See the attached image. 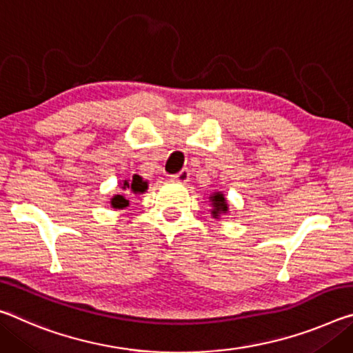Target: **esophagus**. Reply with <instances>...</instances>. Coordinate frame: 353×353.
Wrapping results in <instances>:
<instances>
[{
	"label": "esophagus",
	"instance_id": "obj_1",
	"mask_svg": "<svg viewBox=\"0 0 353 353\" xmlns=\"http://www.w3.org/2000/svg\"><path fill=\"white\" fill-rule=\"evenodd\" d=\"M171 181L172 182H177V183H187L190 181V171L188 170H182L181 172H177V174L171 176Z\"/></svg>",
	"mask_w": 353,
	"mask_h": 353
}]
</instances>
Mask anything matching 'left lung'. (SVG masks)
Listing matches in <instances>:
<instances>
[{
	"label": "left lung",
	"instance_id": "1",
	"mask_svg": "<svg viewBox=\"0 0 353 353\" xmlns=\"http://www.w3.org/2000/svg\"><path fill=\"white\" fill-rule=\"evenodd\" d=\"M209 203H210V214L212 218H216L220 220L221 215H225L229 212V205H228V199L225 198V193L223 192H214L209 196Z\"/></svg>",
	"mask_w": 353,
	"mask_h": 353
}]
</instances>
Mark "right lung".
<instances>
[{"label": "right lung", "mask_w": 353, "mask_h": 353, "mask_svg": "<svg viewBox=\"0 0 353 353\" xmlns=\"http://www.w3.org/2000/svg\"><path fill=\"white\" fill-rule=\"evenodd\" d=\"M148 187H149V182L144 181V179L138 174H133L132 179H127V181L121 182V188L128 190V192L133 194H143L148 190ZM110 204L113 209L122 210V209H127L130 203H128V199L124 196V193H116L114 196L110 199Z\"/></svg>", "instance_id": "add662e5"}]
</instances>
